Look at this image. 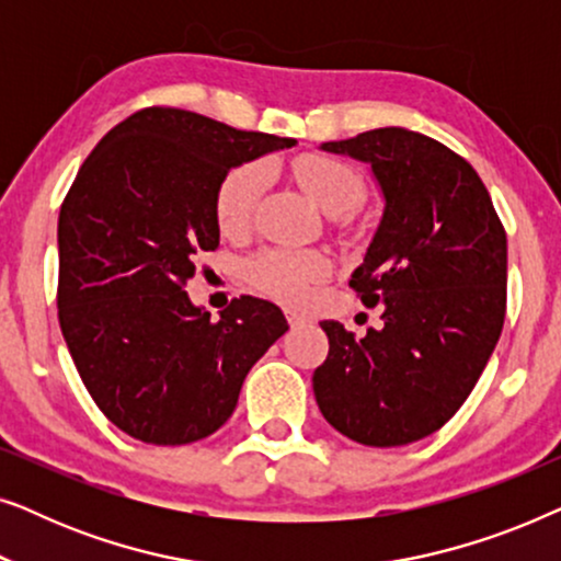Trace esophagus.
<instances>
[{
  "label": "esophagus",
  "instance_id": "obj_1",
  "mask_svg": "<svg viewBox=\"0 0 561 561\" xmlns=\"http://www.w3.org/2000/svg\"><path fill=\"white\" fill-rule=\"evenodd\" d=\"M286 319H288L290 329H298V327H306V324H311V319H306L304 313H298V311H286Z\"/></svg>",
  "mask_w": 561,
  "mask_h": 561
}]
</instances>
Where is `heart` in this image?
<instances>
[{"label":"heart","instance_id":"obj_1","mask_svg":"<svg viewBox=\"0 0 561 561\" xmlns=\"http://www.w3.org/2000/svg\"><path fill=\"white\" fill-rule=\"evenodd\" d=\"M290 173L319 209L332 217L357 209L365 196V181L355 168L324 152H301L290 160ZM265 171L257 163H242L221 179L214 198L217 225L225 234H237L250 225ZM329 257L317 250L267 248L252 255L244 275L252 286L283 301H301L313 283L324 280Z\"/></svg>","mask_w":561,"mask_h":561}]
</instances>
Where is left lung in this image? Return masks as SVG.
Listing matches in <instances>:
<instances>
[{"instance_id":"obj_1","label":"left lung","mask_w":561,"mask_h":561,"mask_svg":"<svg viewBox=\"0 0 561 561\" xmlns=\"http://www.w3.org/2000/svg\"><path fill=\"white\" fill-rule=\"evenodd\" d=\"M321 148L373 165L386 211L350 288L380 306L365 336L321 321L329 355L313 396L365 447L434 434L480 380L505 321L508 242L485 183L432 137L380 127Z\"/></svg>"}]
</instances>
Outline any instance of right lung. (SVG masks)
<instances>
[{
	"instance_id": "obj_1",
	"label": "right lung",
	"mask_w": 561,
	"mask_h": 561,
	"mask_svg": "<svg viewBox=\"0 0 561 561\" xmlns=\"http://www.w3.org/2000/svg\"><path fill=\"white\" fill-rule=\"evenodd\" d=\"M294 142L145 106L83 160L58 217V321L89 396L125 434L158 447L214 434L286 334L271 301L232 298L211 321L183 288L219 248L221 179Z\"/></svg>"
}]
</instances>
